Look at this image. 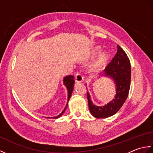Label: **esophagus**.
Instances as JSON below:
<instances>
[{"mask_svg": "<svg viewBox=\"0 0 153 153\" xmlns=\"http://www.w3.org/2000/svg\"><path fill=\"white\" fill-rule=\"evenodd\" d=\"M75 80H76V82H82L83 81V77L82 76V75L80 73H77L76 74V76H75Z\"/></svg>", "mask_w": 153, "mask_h": 153, "instance_id": "esophagus-1", "label": "esophagus"}]
</instances>
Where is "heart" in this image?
Here are the masks:
<instances>
[{
	"mask_svg": "<svg viewBox=\"0 0 153 153\" xmlns=\"http://www.w3.org/2000/svg\"><path fill=\"white\" fill-rule=\"evenodd\" d=\"M100 47H97V52H100ZM109 58V54L107 53H102L100 56H99V58L97 60V62H96V66L97 67H101L103 65H105V63L108 60Z\"/></svg>",
	"mask_w": 153,
	"mask_h": 153,
	"instance_id": "heart-1",
	"label": "heart"
}]
</instances>
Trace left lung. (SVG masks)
Here are the masks:
<instances>
[{
    "instance_id": "obj_1",
    "label": "left lung",
    "mask_w": 153,
    "mask_h": 153,
    "mask_svg": "<svg viewBox=\"0 0 153 153\" xmlns=\"http://www.w3.org/2000/svg\"><path fill=\"white\" fill-rule=\"evenodd\" d=\"M104 76H109L114 80L116 95L111 102L104 106H97L91 100L87 93L89 108L91 114L97 118H105L114 114L122 106L128 98L131 83V64L128 55L118 45V51L112 61L104 70Z\"/></svg>"
}]
</instances>
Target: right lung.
<instances>
[{"instance_id": "add662e5", "label": "right lung", "mask_w": 153, "mask_h": 153, "mask_svg": "<svg viewBox=\"0 0 153 153\" xmlns=\"http://www.w3.org/2000/svg\"><path fill=\"white\" fill-rule=\"evenodd\" d=\"M63 81H64V85L66 87L67 90H68V100L70 98V97L71 95V93H72L73 89H74V82H75V81L74 80V76H68L64 77ZM67 105H68V103H67V105H66V107H65V108L64 109L63 111L58 116L54 117V118H59L60 116L62 115V114L64 112V111L66 109ZM48 118H49V117H48Z\"/></svg>"}]
</instances>
